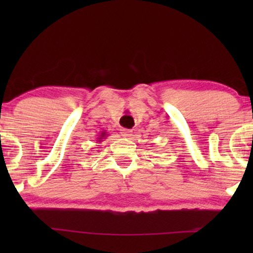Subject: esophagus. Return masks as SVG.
<instances>
[{"label":"esophagus","instance_id":"34e87169","mask_svg":"<svg viewBox=\"0 0 253 253\" xmlns=\"http://www.w3.org/2000/svg\"><path fill=\"white\" fill-rule=\"evenodd\" d=\"M121 135L126 136V138H129V136L133 135V130L127 129V128H123V129H121Z\"/></svg>","mask_w":253,"mask_h":253}]
</instances>
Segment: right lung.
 I'll return each instance as SVG.
<instances>
[{
	"label": "right lung",
	"mask_w": 253,
	"mask_h": 253,
	"mask_svg": "<svg viewBox=\"0 0 253 253\" xmlns=\"http://www.w3.org/2000/svg\"><path fill=\"white\" fill-rule=\"evenodd\" d=\"M106 136H107V132H102V133H100V135H98V140L97 141H102V139H106Z\"/></svg>",
	"instance_id": "1"
}]
</instances>
